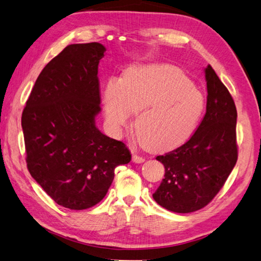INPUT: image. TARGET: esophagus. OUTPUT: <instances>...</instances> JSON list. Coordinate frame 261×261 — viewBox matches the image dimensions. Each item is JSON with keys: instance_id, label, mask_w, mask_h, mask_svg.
Instances as JSON below:
<instances>
[{"instance_id": "34e87169", "label": "esophagus", "mask_w": 261, "mask_h": 261, "mask_svg": "<svg viewBox=\"0 0 261 261\" xmlns=\"http://www.w3.org/2000/svg\"><path fill=\"white\" fill-rule=\"evenodd\" d=\"M132 161L135 163H142L145 161V159L141 155H138V154H133L132 155Z\"/></svg>"}]
</instances>
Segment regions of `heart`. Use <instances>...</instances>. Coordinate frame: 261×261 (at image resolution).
<instances>
[{"label":"heart","mask_w":261,"mask_h":261,"mask_svg":"<svg viewBox=\"0 0 261 261\" xmlns=\"http://www.w3.org/2000/svg\"><path fill=\"white\" fill-rule=\"evenodd\" d=\"M103 113L113 129L136 112V133L145 147L169 150L185 143L200 123L205 99L182 71L167 64L135 65L121 80L109 79L102 93Z\"/></svg>","instance_id":"heart-1"}]
</instances>
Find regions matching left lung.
I'll return each mask as SVG.
<instances>
[{
  "label": "left lung",
  "mask_w": 261,
  "mask_h": 261,
  "mask_svg": "<svg viewBox=\"0 0 261 261\" xmlns=\"http://www.w3.org/2000/svg\"><path fill=\"white\" fill-rule=\"evenodd\" d=\"M207 111L193 136L181 147L156 160L166 169L155 202L178 214L205 207L225 185L238 159L237 110L231 94L209 64Z\"/></svg>",
  "instance_id": "left-lung-1"
}]
</instances>
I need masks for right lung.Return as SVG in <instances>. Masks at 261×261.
I'll return each mask as SVG.
<instances>
[{
  "mask_svg": "<svg viewBox=\"0 0 261 261\" xmlns=\"http://www.w3.org/2000/svg\"><path fill=\"white\" fill-rule=\"evenodd\" d=\"M105 52L98 42L66 46L42 70L22 113L30 173L71 210L99 203L114 169L131 160L123 142L95 125L101 111L98 65Z\"/></svg>",
  "mask_w": 261,
  "mask_h": 261,
  "instance_id": "add662e5",
  "label": "right lung"
}]
</instances>
